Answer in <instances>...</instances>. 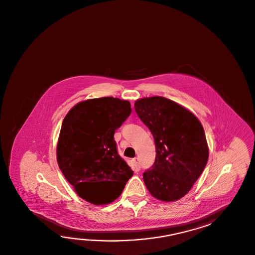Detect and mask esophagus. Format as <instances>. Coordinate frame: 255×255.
<instances>
[{
  "label": "esophagus",
  "instance_id": "34e87169",
  "mask_svg": "<svg viewBox=\"0 0 255 255\" xmlns=\"http://www.w3.org/2000/svg\"><path fill=\"white\" fill-rule=\"evenodd\" d=\"M132 162H133V164H134V170H135V172H138V171H140V163H139V159L138 158H133L132 159Z\"/></svg>",
  "mask_w": 255,
  "mask_h": 255
}]
</instances>
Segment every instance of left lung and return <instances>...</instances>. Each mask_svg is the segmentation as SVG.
Masks as SVG:
<instances>
[{"instance_id": "obj_1", "label": "left lung", "mask_w": 255, "mask_h": 255, "mask_svg": "<svg viewBox=\"0 0 255 255\" xmlns=\"http://www.w3.org/2000/svg\"><path fill=\"white\" fill-rule=\"evenodd\" d=\"M134 108L155 142V161L143 172L146 187L160 201H177L192 189L207 164L203 125L189 110L161 96L137 100Z\"/></svg>"}]
</instances>
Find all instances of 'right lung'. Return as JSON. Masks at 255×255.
<instances>
[{"instance_id": "add662e5", "label": "right lung", "mask_w": 255, "mask_h": 255, "mask_svg": "<svg viewBox=\"0 0 255 255\" xmlns=\"http://www.w3.org/2000/svg\"><path fill=\"white\" fill-rule=\"evenodd\" d=\"M130 113L128 101L103 97L79 103L63 119L58 165L79 196L89 203H113L133 174L118 154L114 137Z\"/></svg>"}]
</instances>
